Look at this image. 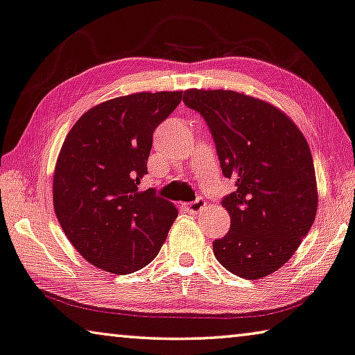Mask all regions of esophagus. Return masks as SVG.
Returning a JSON list of instances; mask_svg holds the SVG:
<instances>
[{
    "mask_svg": "<svg viewBox=\"0 0 355 355\" xmlns=\"http://www.w3.org/2000/svg\"><path fill=\"white\" fill-rule=\"evenodd\" d=\"M205 206H206L205 200H202V198H196L195 201H191V202H187V205H184V209H185V211L191 212V214H196V212H201L202 209H205Z\"/></svg>",
    "mask_w": 355,
    "mask_h": 355,
    "instance_id": "34e87169",
    "label": "esophagus"
}]
</instances>
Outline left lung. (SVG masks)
<instances>
[{"mask_svg": "<svg viewBox=\"0 0 355 355\" xmlns=\"http://www.w3.org/2000/svg\"><path fill=\"white\" fill-rule=\"evenodd\" d=\"M184 103L206 121L225 178L236 190L222 205L230 231L212 242L226 270L257 280L293 257L318 209L309 143L270 103L236 91L189 89Z\"/></svg>", "mask_w": 355, "mask_h": 355, "instance_id": "left-lung-1", "label": "left lung"}]
</instances>
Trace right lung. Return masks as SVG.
Returning a JSON list of instances; mask_svg holds the SVG:
<instances>
[{"instance_id": "1", "label": "right lung", "mask_w": 355, "mask_h": 355, "mask_svg": "<svg viewBox=\"0 0 355 355\" xmlns=\"http://www.w3.org/2000/svg\"><path fill=\"white\" fill-rule=\"evenodd\" d=\"M182 98L181 91L138 92L91 108L67 133L53 176V206L64 234L92 266L125 275L157 254L178 217L148 174L153 133Z\"/></svg>"}]
</instances>
